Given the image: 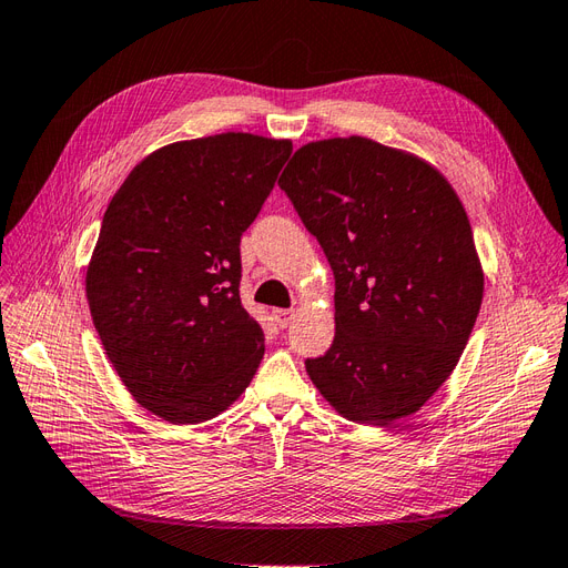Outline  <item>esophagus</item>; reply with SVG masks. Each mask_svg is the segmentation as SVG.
<instances>
[{
  "instance_id": "34e87169",
  "label": "esophagus",
  "mask_w": 568,
  "mask_h": 568,
  "mask_svg": "<svg viewBox=\"0 0 568 568\" xmlns=\"http://www.w3.org/2000/svg\"><path fill=\"white\" fill-rule=\"evenodd\" d=\"M294 313H296V311H291V308H277V311H272V317H274V322H277V325L284 329V327L291 325V320H294Z\"/></svg>"
}]
</instances>
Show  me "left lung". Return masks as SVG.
I'll return each mask as SVG.
<instances>
[{"instance_id": "1", "label": "left lung", "mask_w": 568, "mask_h": 568, "mask_svg": "<svg viewBox=\"0 0 568 568\" xmlns=\"http://www.w3.org/2000/svg\"><path fill=\"white\" fill-rule=\"evenodd\" d=\"M334 272V342L305 361L344 418L389 425L456 367L483 303L468 214L433 164L371 138L294 152L280 179Z\"/></svg>"}]
</instances>
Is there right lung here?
I'll return each mask as SVG.
<instances>
[{"label": "right lung", "mask_w": 568, "mask_h": 568, "mask_svg": "<svg viewBox=\"0 0 568 568\" xmlns=\"http://www.w3.org/2000/svg\"><path fill=\"white\" fill-rule=\"evenodd\" d=\"M291 141L220 133L148 155L106 205L85 274L93 325L143 408L203 423L246 392L265 354L241 305V236Z\"/></svg>", "instance_id": "add662e5"}]
</instances>
